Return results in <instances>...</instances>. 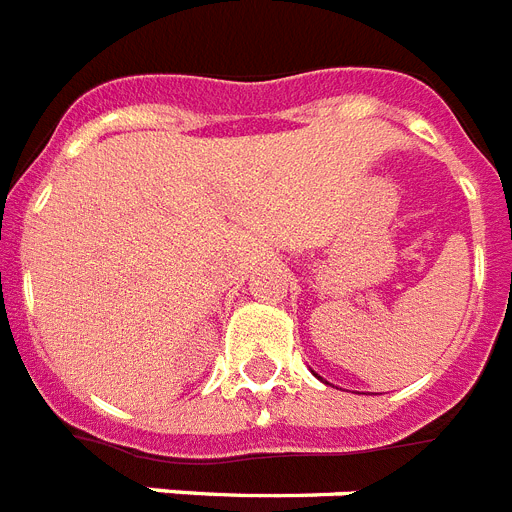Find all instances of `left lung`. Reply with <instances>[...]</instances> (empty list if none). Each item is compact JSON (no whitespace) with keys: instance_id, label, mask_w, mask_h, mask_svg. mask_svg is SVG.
<instances>
[{"instance_id":"obj_1","label":"left lung","mask_w":512,"mask_h":512,"mask_svg":"<svg viewBox=\"0 0 512 512\" xmlns=\"http://www.w3.org/2000/svg\"><path fill=\"white\" fill-rule=\"evenodd\" d=\"M316 377H319V374H316ZM319 379H322V377H319ZM322 382H324V379H322ZM324 384H329V382H324Z\"/></svg>"}]
</instances>
